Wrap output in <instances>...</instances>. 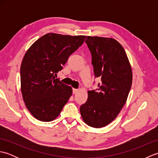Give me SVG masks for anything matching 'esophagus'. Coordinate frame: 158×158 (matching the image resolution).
Listing matches in <instances>:
<instances>
[{
	"mask_svg": "<svg viewBox=\"0 0 158 158\" xmlns=\"http://www.w3.org/2000/svg\"><path fill=\"white\" fill-rule=\"evenodd\" d=\"M78 92H79V89H75V88L73 89V94H76V93H77Z\"/></svg>",
	"mask_w": 158,
	"mask_h": 158,
	"instance_id": "1",
	"label": "esophagus"
}]
</instances>
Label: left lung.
Wrapping results in <instances>:
<instances>
[{"instance_id": "8db88e82", "label": "left lung", "mask_w": 158, "mask_h": 158, "mask_svg": "<svg viewBox=\"0 0 158 158\" xmlns=\"http://www.w3.org/2000/svg\"><path fill=\"white\" fill-rule=\"evenodd\" d=\"M85 43L92 53L95 77L101 82L98 89L88 92L80 113L87 125L99 128L112 122L125 105L132 71L125 50L115 39L88 36Z\"/></svg>"}]
</instances>
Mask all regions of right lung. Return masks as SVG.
<instances>
[{
	"label": "right lung",
	"mask_w": 158,
	"mask_h": 158,
	"mask_svg": "<svg viewBox=\"0 0 158 158\" xmlns=\"http://www.w3.org/2000/svg\"><path fill=\"white\" fill-rule=\"evenodd\" d=\"M85 37L48 33L26 52L20 68L21 91L26 108L36 119L54 120L71 96V87L56 77Z\"/></svg>",
	"instance_id": "right-lung-1"
}]
</instances>
